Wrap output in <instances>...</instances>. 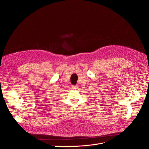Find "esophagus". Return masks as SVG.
I'll use <instances>...</instances> for the list:
<instances>
[{
    "label": "esophagus",
    "instance_id": "esophagus-1",
    "mask_svg": "<svg viewBox=\"0 0 149 149\" xmlns=\"http://www.w3.org/2000/svg\"><path fill=\"white\" fill-rule=\"evenodd\" d=\"M72 88L73 89H77L78 88V86H72Z\"/></svg>",
    "mask_w": 149,
    "mask_h": 149
}]
</instances>
